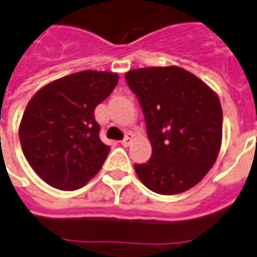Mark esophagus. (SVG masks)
Wrapping results in <instances>:
<instances>
[{
  "label": "esophagus",
  "mask_w": 257,
  "mask_h": 257,
  "mask_svg": "<svg viewBox=\"0 0 257 257\" xmlns=\"http://www.w3.org/2000/svg\"><path fill=\"white\" fill-rule=\"evenodd\" d=\"M133 139H135V135H133L132 132L126 133V136H125V139L121 141V145H122V147H129V145L132 144Z\"/></svg>",
  "instance_id": "1"
}]
</instances>
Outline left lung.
<instances>
[{
  "mask_svg": "<svg viewBox=\"0 0 257 257\" xmlns=\"http://www.w3.org/2000/svg\"><path fill=\"white\" fill-rule=\"evenodd\" d=\"M147 122L152 157L135 165L140 181L162 195L187 191L210 172L222 147L223 110L212 88L178 66L125 74Z\"/></svg>",
  "mask_w": 257,
  "mask_h": 257,
  "instance_id": "8db88e82",
  "label": "left lung"
}]
</instances>
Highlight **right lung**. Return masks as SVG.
I'll return each mask as SVG.
<instances>
[{"mask_svg":"<svg viewBox=\"0 0 257 257\" xmlns=\"http://www.w3.org/2000/svg\"><path fill=\"white\" fill-rule=\"evenodd\" d=\"M117 81L116 72L80 71L43 85L27 103L18 131L21 147L47 185L72 191L99 173L110 148L99 137L95 108Z\"/></svg>","mask_w":257,"mask_h":257,"instance_id":"add662e5","label":"right lung"}]
</instances>
